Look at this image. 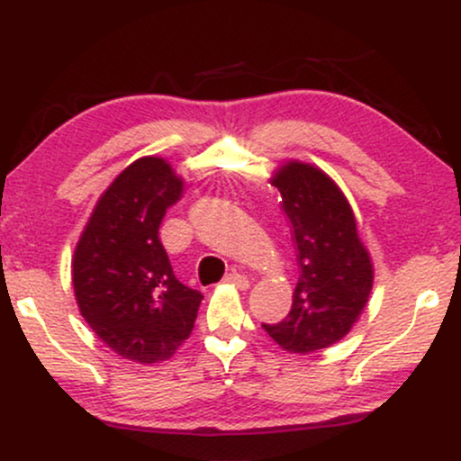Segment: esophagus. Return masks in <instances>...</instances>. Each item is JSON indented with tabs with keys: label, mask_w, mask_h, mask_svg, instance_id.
<instances>
[{
	"label": "esophagus",
	"mask_w": 461,
	"mask_h": 461,
	"mask_svg": "<svg viewBox=\"0 0 461 461\" xmlns=\"http://www.w3.org/2000/svg\"><path fill=\"white\" fill-rule=\"evenodd\" d=\"M225 282L231 284V285H236L238 290H247L249 288V279L245 277V275H240V273H230V275H227Z\"/></svg>",
	"instance_id": "1"
}]
</instances>
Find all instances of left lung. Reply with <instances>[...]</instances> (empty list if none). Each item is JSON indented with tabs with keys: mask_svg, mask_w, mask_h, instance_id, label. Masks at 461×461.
Instances as JSON below:
<instances>
[{
	"mask_svg": "<svg viewBox=\"0 0 461 461\" xmlns=\"http://www.w3.org/2000/svg\"><path fill=\"white\" fill-rule=\"evenodd\" d=\"M268 182L293 227L299 279L288 316L264 330L284 351L308 356L342 340L359 321L373 293V258L351 203L322 168L284 160Z\"/></svg>",
	"mask_w": 461,
	"mask_h": 461,
	"instance_id": "left-lung-1",
	"label": "left lung"
}]
</instances>
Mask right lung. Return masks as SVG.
Returning <instances> with one entry per match:
<instances>
[{
  "mask_svg": "<svg viewBox=\"0 0 461 461\" xmlns=\"http://www.w3.org/2000/svg\"><path fill=\"white\" fill-rule=\"evenodd\" d=\"M182 176L142 156L95 203L73 251L79 314L116 356L136 364L171 359L194 327L203 294L179 284L158 230L184 194Z\"/></svg>",
  "mask_w": 461,
  "mask_h": 461,
  "instance_id": "add662e5",
  "label": "right lung"
}]
</instances>
